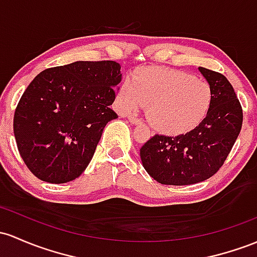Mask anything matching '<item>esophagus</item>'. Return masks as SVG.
Instances as JSON below:
<instances>
[{
  "label": "esophagus",
  "instance_id": "34e87169",
  "mask_svg": "<svg viewBox=\"0 0 257 257\" xmlns=\"http://www.w3.org/2000/svg\"><path fill=\"white\" fill-rule=\"evenodd\" d=\"M128 119H129V122L133 123V124H140V123H142V119H140V118H138V117H135V115H129Z\"/></svg>",
  "mask_w": 257,
  "mask_h": 257
}]
</instances>
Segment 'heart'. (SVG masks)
<instances>
[{
  "label": "heart",
  "mask_w": 257,
  "mask_h": 257,
  "mask_svg": "<svg viewBox=\"0 0 257 257\" xmlns=\"http://www.w3.org/2000/svg\"><path fill=\"white\" fill-rule=\"evenodd\" d=\"M212 95L206 81L193 74L170 68H146L120 85L117 106L128 113L148 105V119L156 131L180 134L206 117Z\"/></svg>",
  "instance_id": "obj_1"
}]
</instances>
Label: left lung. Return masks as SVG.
Wrapping results in <instances>:
<instances>
[{"instance_id": "1", "label": "left lung", "mask_w": 257, "mask_h": 257, "mask_svg": "<svg viewBox=\"0 0 257 257\" xmlns=\"http://www.w3.org/2000/svg\"><path fill=\"white\" fill-rule=\"evenodd\" d=\"M212 89L206 117L177 137L156 134L140 149L145 171L166 185H190L212 177L232 150L243 124V109L232 84L221 73L199 67Z\"/></svg>"}]
</instances>
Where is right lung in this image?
Here are the masks:
<instances>
[{
    "instance_id": "1",
    "label": "right lung",
    "mask_w": 257,
    "mask_h": 257,
    "mask_svg": "<svg viewBox=\"0 0 257 257\" xmlns=\"http://www.w3.org/2000/svg\"><path fill=\"white\" fill-rule=\"evenodd\" d=\"M120 80L114 61H77L34 78L13 119L18 151L34 176L61 184L85 171L103 128L118 118L109 106Z\"/></svg>"
}]
</instances>
